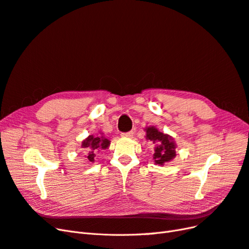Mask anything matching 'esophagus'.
I'll use <instances>...</instances> for the list:
<instances>
[{"instance_id": "34e87169", "label": "esophagus", "mask_w": 249, "mask_h": 249, "mask_svg": "<svg viewBox=\"0 0 249 249\" xmlns=\"http://www.w3.org/2000/svg\"><path fill=\"white\" fill-rule=\"evenodd\" d=\"M133 135H134V132H132V131L126 132V133H122V136L124 138H131V137H133Z\"/></svg>"}]
</instances>
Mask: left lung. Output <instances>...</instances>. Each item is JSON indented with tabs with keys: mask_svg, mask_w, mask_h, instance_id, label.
I'll use <instances>...</instances> for the list:
<instances>
[{
	"mask_svg": "<svg viewBox=\"0 0 249 249\" xmlns=\"http://www.w3.org/2000/svg\"><path fill=\"white\" fill-rule=\"evenodd\" d=\"M146 138L156 145L154 154L156 164L163 165L176 157V144L168 135L159 132L155 126H149L146 129Z\"/></svg>",
	"mask_w": 249,
	"mask_h": 249,
	"instance_id": "left-lung-1",
	"label": "left lung"
}]
</instances>
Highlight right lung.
<instances>
[{
  "label": "right lung",
  "instance_id": "right-lung-1",
  "mask_svg": "<svg viewBox=\"0 0 249 249\" xmlns=\"http://www.w3.org/2000/svg\"><path fill=\"white\" fill-rule=\"evenodd\" d=\"M110 145V141L104 137H94L92 135L83 141L82 146L88 147V160L90 162H94V157L97 149H106Z\"/></svg>",
  "mask_w": 249,
  "mask_h": 249
}]
</instances>
